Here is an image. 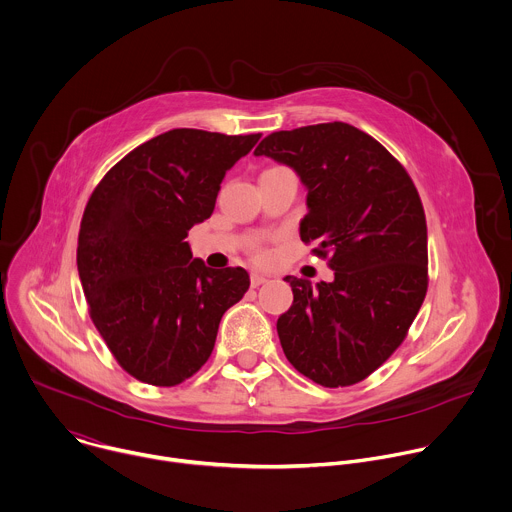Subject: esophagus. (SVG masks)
<instances>
[{"mask_svg": "<svg viewBox=\"0 0 512 512\" xmlns=\"http://www.w3.org/2000/svg\"><path fill=\"white\" fill-rule=\"evenodd\" d=\"M268 278L266 276H262V274H250V286L252 288H258L260 284H264Z\"/></svg>", "mask_w": 512, "mask_h": 512, "instance_id": "esophagus-1", "label": "esophagus"}]
</instances>
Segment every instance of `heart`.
Here are the masks:
<instances>
[{
  "label": "heart",
  "instance_id": "b5f03b06",
  "mask_svg": "<svg viewBox=\"0 0 512 512\" xmlns=\"http://www.w3.org/2000/svg\"><path fill=\"white\" fill-rule=\"evenodd\" d=\"M254 258H256L258 262H264V260H266V252H264L262 248H256V250H254Z\"/></svg>",
  "mask_w": 512,
  "mask_h": 512
}]
</instances>
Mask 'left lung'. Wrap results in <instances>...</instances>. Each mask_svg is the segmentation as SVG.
<instances>
[{"label":"left lung","mask_w":512,"mask_h":512,"mask_svg":"<svg viewBox=\"0 0 512 512\" xmlns=\"http://www.w3.org/2000/svg\"><path fill=\"white\" fill-rule=\"evenodd\" d=\"M256 156L290 166L308 190L304 244L332 282L286 276L294 302L278 318L290 364L326 388L370 376L402 344L428 288L426 218L402 164L372 136L316 124L266 136Z\"/></svg>","instance_id":"8db88e82"}]
</instances>
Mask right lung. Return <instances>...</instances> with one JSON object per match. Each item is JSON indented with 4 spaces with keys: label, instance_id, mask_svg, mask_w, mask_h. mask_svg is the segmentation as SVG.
I'll return each instance as SVG.
<instances>
[{
    "label": "right lung",
    "instance_id": "right-lung-1",
    "mask_svg": "<svg viewBox=\"0 0 512 512\" xmlns=\"http://www.w3.org/2000/svg\"><path fill=\"white\" fill-rule=\"evenodd\" d=\"M258 140L170 130L122 158L88 200L78 272L90 318L118 364L146 384L194 376L224 312L250 286L244 268L192 258L186 238L212 216L226 172Z\"/></svg>",
    "mask_w": 512,
    "mask_h": 512
}]
</instances>
